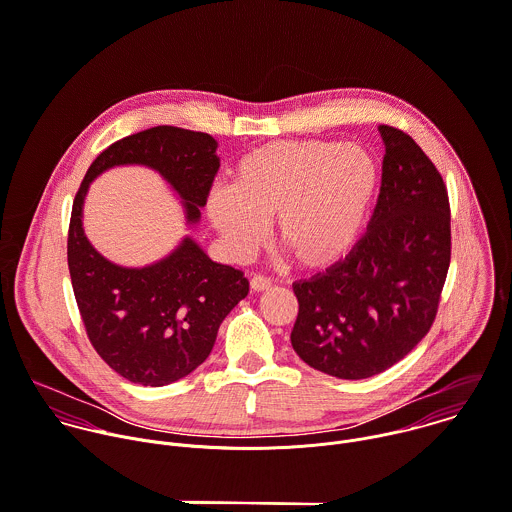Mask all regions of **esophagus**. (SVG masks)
<instances>
[{"label": "esophagus", "mask_w": 512, "mask_h": 512, "mask_svg": "<svg viewBox=\"0 0 512 512\" xmlns=\"http://www.w3.org/2000/svg\"><path fill=\"white\" fill-rule=\"evenodd\" d=\"M250 288L254 290V292H264V290H270L272 288V280L270 278H266V276H254L252 280H250Z\"/></svg>", "instance_id": "1"}]
</instances>
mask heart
I'll return each instance as SVG.
<instances>
[{
    "label": "heart",
    "mask_w": 512,
    "mask_h": 512,
    "mask_svg": "<svg viewBox=\"0 0 512 512\" xmlns=\"http://www.w3.org/2000/svg\"><path fill=\"white\" fill-rule=\"evenodd\" d=\"M380 182L360 144L270 142L244 156L232 188H214L208 218L236 258H248L278 218V242L294 264L320 270L356 244Z\"/></svg>",
    "instance_id": "obj_1"
}]
</instances>
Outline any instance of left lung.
<instances>
[{
  "label": "left lung",
  "instance_id": "8db88e82",
  "mask_svg": "<svg viewBox=\"0 0 512 512\" xmlns=\"http://www.w3.org/2000/svg\"><path fill=\"white\" fill-rule=\"evenodd\" d=\"M386 154L366 234L348 256L294 282L290 340L312 368L360 380L402 360L430 330L450 266L442 176L402 130L378 128Z\"/></svg>",
  "mask_w": 512,
  "mask_h": 512
}]
</instances>
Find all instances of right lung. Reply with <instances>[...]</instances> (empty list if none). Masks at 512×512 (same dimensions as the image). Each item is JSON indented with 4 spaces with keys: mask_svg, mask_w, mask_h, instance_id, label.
<instances>
[{
    "mask_svg": "<svg viewBox=\"0 0 512 512\" xmlns=\"http://www.w3.org/2000/svg\"><path fill=\"white\" fill-rule=\"evenodd\" d=\"M216 148L210 134L156 126L106 148L76 194L68 232L76 302L96 352L134 384L166 386L194 372L210 356L222 320L250 286L240 270L210 260L190 236L144 268L110 262L84 234L88 188L114 166H146L172 186L188 222L196 224L220 168Z\"/></svg>",
    "mask_w": 512,
    "mask_h": 512,
    "instance_id": "right-lung-1",
    "label": "right lung"
}]
</instances>
